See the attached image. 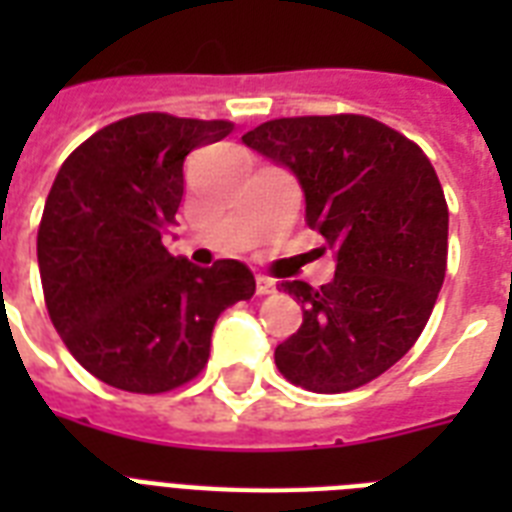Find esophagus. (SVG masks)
Segmentation results:
<instances>
[{
	"label": "esophagus",
	"instance_id": "34e87169",
	"mask_svg": "<svg viewBox=\"0 0 512 512\" xmlns=\"http://www.w3.org/2000/svg\"><path fill=\"white\" fill-rule=\"evenodd\" d=\"M255 292H257V295H260V297H263V295H271V292H276V281L268 279V276H257Z\"/></svg>",
	"mask_w": 512,
	"mask_h": 512
}]
</instances>
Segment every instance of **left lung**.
<instances>
[{
  "label": "left lung",
  "mask_w": 512,
  "mask_h": 512,
  "mask_svg": "<svg viewBox=\"0 0 512 512\" xmlns=\"http://www.w3.org/2000/svg\"><path fill=\"white\" fill-rule=\"evenodd\" d=\"M241 140L297 177L305 223L337 263L321 289L279 284L303 324L276 366L313 393L361 388L409 353L444 284L449 207L436 170L417 143L358 114L273 119Z\"/></svg>",
  "instance_id": "1"
}]
</instances>
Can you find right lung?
I'll use <instances>...</instances> for the list:
<instances>
[{"label":"right lung","mask_w":512,"mask_h":512,"mask_svg":"<svg viewBox=\"0 0 512 512\" xmlns=\"http://www.w3.org/2000/svg\"><path fill=\"white\" fill-rule=\"evenodd\" d=\"M231 122L138 114L87 138L44 201L36 257L52 327L111 388L167 393L204 369L217 316L255 295L239 260L199 268L162 244L183 162Z\"/></svg>","instance_id":"1"}]
</instances>
